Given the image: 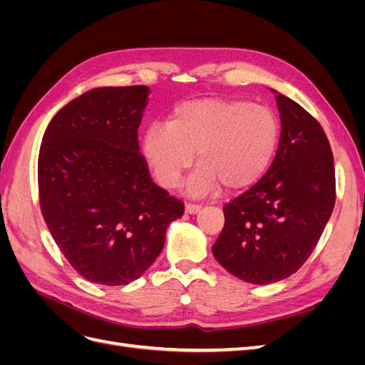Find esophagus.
<instances>
[{
	"mask_svg": "<svg viewBox=\"0 0 365 365\" xmlns=\"http://www.w3.org/2000/svg\"><path fill=\"white\" fill-rule=\"evenodd\" d=\"M202 208V205H200V204H185V213H189V215H196L197 212H200V210Z\"/></svg>",
	"mask_w": 365,
	"mask_h": 365,
	"instance_id": "esophagus-1",
	"label": "esophagus"
}]
</instances>
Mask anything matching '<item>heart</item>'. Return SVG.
I'll use <instances>...</instances> for the list:
<instances>
[{
  "label": "heart",
  "instance_id": "obj_1",
  "mask_svg": "<svg viewBox=\"0 0 365 365\" xmlns=\"http://www.w3.org/2000/svg\"><path fill=\"white\" fill-rule=\"evenodd\" d=\"M280 125L269 108L227 98H201L176 106L165 126H149L141 153L157 181L176 189L193 163L187 182L192 195L204 196L219 185L242 190L267 172L279 146Z\"/></svg>",
  "mask_w": 365,
  "mask_h": 365
}]
</instances>
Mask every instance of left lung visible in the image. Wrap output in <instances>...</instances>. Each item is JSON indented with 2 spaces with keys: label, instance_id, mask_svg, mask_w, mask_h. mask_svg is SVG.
Instances as JSON below:
<instances>
[{
  "label": "left lung",
  "instance_id": "8db88e82",
  "mask_svg": "<svg viewBox=\"0 0 365 365\" xmlns=\"http://www.w3.org/2000/svg\"><path fill=\"white\" fill-rule=\"evenodd\" d=\"M282 134L263 178L224 207L213 256L254 284L289 277L311 256L335 205L329 140L304 108L277 91Z\"/></svg>",
  "mask_w": 365,
  "mask_h": 365
}]
</instances>
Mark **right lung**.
I'll use <instances>...</instances> for the list:
<instances>
[{
  "label": "right lung",
  "mask_w": 365,
  "mask_h": 365,
  "mask_svg": "<svg viewBox=\"0 0 365 365\" xmlns=\"http://www.w3.org/2000/svg\"><path fill=\"white\" fill-rule=\"evenodd\" d=\"M150 90L102 86L53 117L38 158L42 216L65 259L106 286L137 280L184 204L152 181L137 130Z\"/></svg>",
  "instance_id": "obj_1"
}]
</instances>
